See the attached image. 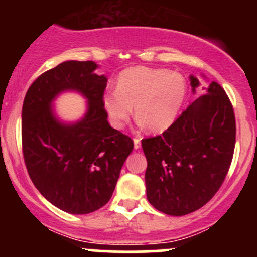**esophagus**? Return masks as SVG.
Wrapping results in <instances>:
<instances>
[{
	"mask_svg": "<svg viewBox=\"0 0 257 257\" xmlns=\"http://www.w3.org/2000/svg\"><path fill=\"white\" fill-rule=\"evenodd\" d=\"M141 141L142 138H139V137H136V138H134V149H139V148H141Z\"/></svg>",
	"mask_w": 257,
	"mask_h": 257,
	"instance_id": "34e87169",
	"label": "esophagus"
}]
</instances>
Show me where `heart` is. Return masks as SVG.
<instances>
[{
	"label": "heart",
	"instance_id": "obj_1",
	"mask_svg": "<svg viewBox=\"0 0 257 257\" xmlns=\"http://www.w3.org/2000/svg\"><path fill=\"white\" fill-rule=\"evenodd\" d=\"M186 90V82L180 73L132 67L121 72L116 89L105 93L103 105L114 128H123L136 107L141 125H147L152 132H163L177 119Z\"/></svg>",
	"mask_w": 257,
	"mask_h": 257
}]
</instances>
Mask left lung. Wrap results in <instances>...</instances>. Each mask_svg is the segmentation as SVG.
I'll list each match as a JSON object with an SVG mask.
<instances>
[{
  "instance_id": "1",
  "label": "left lung",
  "mask_w": 257,
  "mask_h": 257,
  "mask_svg": "<svg viewBox=\"0 0 257 257\" xmlns=\"http://www.w3.org/2000/svg\"><path fill=\"white\" fill-rule=\"evenodd\" d=\"M193 92L199 79L190 76ZM236 123L221 85L210 83L162 134L142 141L147 158L148 201L159 211L183 216L196 211L224 183L234 155Z\"/></svg>"
}]
</instances>
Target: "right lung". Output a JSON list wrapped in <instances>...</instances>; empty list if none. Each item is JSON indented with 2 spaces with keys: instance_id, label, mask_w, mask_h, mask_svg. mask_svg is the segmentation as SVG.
<instances>
[{
  "instance_id": "right-lung-1",
  "label": "right lung",
  "mask_w": 257,
  "mask_h": 257,
  "mask_svg": "<svg viewBox=\"0 0 257 257\" xmlns=\"http://www.w3.org/2000/svg\"><path fill=\"white\" fill-rule=\"evenodd\" d=\"M93 61H66L41 74L22 107V149L28 175L54 206L74 215L104 206L115 189L133 141L112 128L103 105L107 77ZM78 91L87 112L74 123L56 118L51 105L63 91Z\"/></svg>"
}]
</instances>
